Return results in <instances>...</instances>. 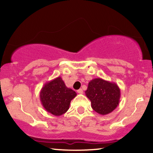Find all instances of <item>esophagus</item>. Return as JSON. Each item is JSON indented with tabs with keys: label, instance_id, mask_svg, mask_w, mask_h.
I'll return each mask as SVG.
<instances>
[{
	"label": "esophagus",
	"instance_id": "34e87169",
	"mask_svg": "<svg viewBox=\"0 0 153 153\" xmlns=\"http://www.w3.org/2000/svg\"><path fill=\"white\" fill-rule=\"evenodd\" d=\"M77 93H78V94H82L83 93V90H82V89H79V90H77Z\"/></svg>",
	"mask_w": 153,
	"mask_h": 153
}]
</instances>
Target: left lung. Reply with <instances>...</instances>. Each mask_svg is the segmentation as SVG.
<instances>
[{
	"mask_svg": "<svg viewBox=\"0 0 153 153\" xmlns=\"http://www.w3.org/2000/svg\"><path fill=\"white\" fill-rule=\"evenodd\" d=\"M96 112L105 115L113 111L120 103V89L115 82L102 78H94L88 83L85 91Z\"/></svg>",
	"mask_w": 153,
	"mask_h": 153,
	"instance_id": "obj_1",
	"label": "left lung"
}]
</instances>
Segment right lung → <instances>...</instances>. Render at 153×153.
I'll list each match as a JSON object with an SVG mask.
<instances>
[{
  "instance_id": "1",
  "label": "right lung",
  "mask_w": 153,
  "mask_h": 153,
  "mask_svg": "<svg viewBox=\"0 0 153 153\" xmlns=\"http://www.w3.org/2000/svg\"><path fill=\"white\" fill-rule=\"evenodd\" d=\"M76 92L67 88L59 76L44 85L40 92L41 103L47 112L55 116H61L68 111Z\"/></svg>"
}]
</instances>
